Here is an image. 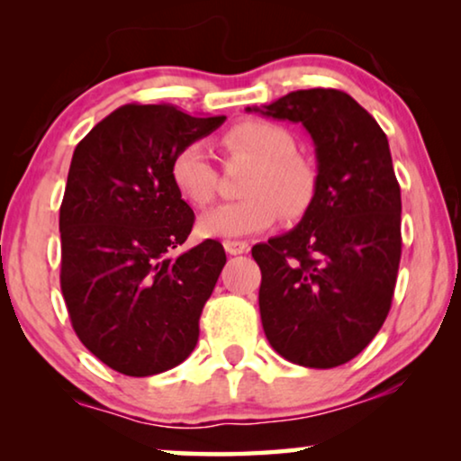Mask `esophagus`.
<instances>
[{
    "mask_svg": "<svg viewBox=\"0 0 461 461\" xmlns=\"http://www.w3.org/2000/svg\"><path fill=\"white\" fill-rule=\"evenodd\" d=\"M222 245H224L226 254H230V256L245 254V251H248V248H249V245L245 241H230V239H229V241H224Z\"/></svg>",
    "mask_w": 461,
    "mask_h": 461,
    "instance_id": "esophagus-1",
    "label": "esophagus"
}]
</instances>
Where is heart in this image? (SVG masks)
Returning <instances> with one entry per match:
<instances>
[{"label":"heart","instance_id":"b5f03b06","mask_svg":"<svg viewBox=\"0 0 461 461\" xmlns=\"http://www.w3.org/2000/svg\"><path fill=\"white\" fill-rule=\"evenodd\" d=\"M222 144L229 153L256 159L258 166L243 186L248 199L203 213L197 224L201 237L254 235L270 229L281 212L287 220L304 216L317 193V172L304 157L295 155V138L285 128L249 119L226 130ZM169 178L180 197L194 207L210 205L216 197L218 174L201 142L186 144L174 155Z\"/></svg>","mask_w":461,"mask_h":461}]
</instances>
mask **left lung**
I'll use <instances>...</instances> for the list:
<instances>
[{
  "mask_svg": "<svg viewBox=\"0 0 461 461\" xmlns=\"http://www.w3.org/2000/svg\"><path fill=\"white\" fill-rule=\"evenodd\" d=\"M248 113L302 123L317 193L295 229L251 248L270 346L302 367L355 358L380 331L401 262V188L388 138L355 98L298 90Z\"/></svg>",
  "mask_w": 461,
  "mask_h": 461,
  "instance_id": "1",
  "label": "left lung"
}]
</instances>
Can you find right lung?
Segmentation results:
<instances>
[{"instance_id": "1", "label": "right lung", "mask_w": 461, "mask_h": 461, "mask_svg": "<svg viewBox=\"0 0 461 461\" xmlns=\"http://www.w3.org/2000/svg\"><path fill=\"white\" fill-rule=\"evenodd\" d=\"M224 119L125 104L75 147L60 205V287L77 338L119 374H161L197 346L226 254L210 239L172 256L194 213L169 163Z\"/></svg>"}]
</instances>
